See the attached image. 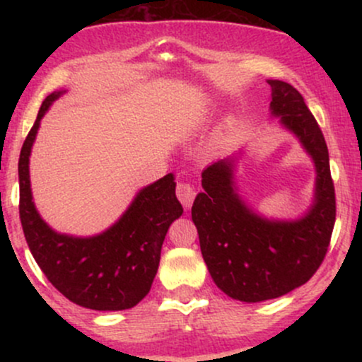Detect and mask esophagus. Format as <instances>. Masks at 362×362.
Returning a JSON list of instances; mask_svg holds the SVG:
<instances>
[{"instance_id": "obj_1", "label": "esophagus", "mask_w": 362, "mask_h": 362, "mask_svg": "<svg viewBox=\"0 0 362 362\" xmlns=\"http://www.w3.org/2000/svg\"><path fill=\"white\" fill-rule=\"evenodd\" d=\"M195 194L197 192H195L194 185L189 184V182H178L177 184V197L185 209H189V207L192 206Z\"/></svg>"}]
</instances>
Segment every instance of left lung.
<instances>
[{
    "label": "left lung",
    "mask_w": 362,
    "mask_h": 362,
    "mask_svg": "<svg viewBox=\"0 0 362 362\" xmlns=\"http://www.w3.org/2000/svg\"><path fill=\"white\" fill-rule=\"evenodd\" d=\"M271 114L300 139L317 170L315 199L294 221L267 219L245 204L235 185L233 158L202 172L192 221L211 277L230 298L245 303L274 300L300 288L320 267L335 223V189L322 129L294 86L269 80Z\"/></svg>",
    "instance_id": "left-lung-1"
}]
</instances>
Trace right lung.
Listing matches in <instances>:
<instances>
[{"label":"right lung","mask_w":362,"mask_h":362,"mask_svg":"<svg viewBox=\"0 0 362 362\" xmlns=\"http://www.w3.org/2000/svg\"><path fill=\"white\" fill-rule=\"evenodd\" d=\"M64 91H54L42 102L20 151V221L25 240L49 282L69 301L97 311L129 310L151 289L170 224L184 213L175 195V178L168 173L141 189L119 221L100 235L81 238L54 231L35 209L28 158L40 119Z\"/></svg>","instance_id":"add662e5"}]
</instances>
